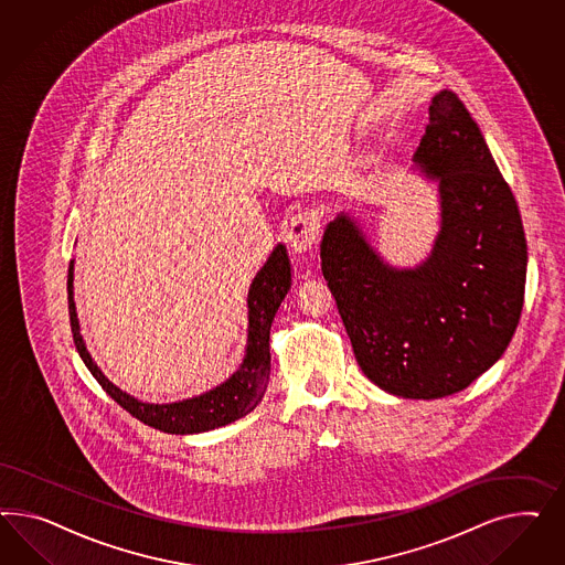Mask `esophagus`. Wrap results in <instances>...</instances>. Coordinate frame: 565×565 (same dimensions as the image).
Here are the masks:
<instances>
[{"label":"esophagus","instance_id":"34e87169","mask_svg":"<svg viewBox=\"0 0 565 565\" xmlns=\"http://www.w3.org/2000/svg\"><path fill=\"white\" fill-rule=\"evenodd\" d=\"M286 239H288L291 255L305 257L315 248V244L319 239V222L312 215H308V213L294 215L290 223H288Z\"/></svg>","mask_w":565,"mask_h":565}]
</instances>
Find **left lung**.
Masks as SVG:
<instances>
[{
	"mask_svg": "<svg viewBox=\"0 0 565 565\" xmlns=\"http://www.w3.org/2000/svg\"><path fill=\"white\" fill-rule=\"evenodd\" d=\"M414 163L439 192L428 257L394 267L340 213L321 269L362 373L387 394L437 399L466 390L512 342L529 250L512 190L456 93L433 97Z\"/></svg>",
	"mask_w": 565,
	"mask_h": 565,
	"instance_id": "left-lung-1",
	"label": "left lung"
}]
</instances>
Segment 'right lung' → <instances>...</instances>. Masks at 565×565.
Instances as JSON below:
<instances>
[{"instance_id":"add662e5","label":"right lung","mask_w":565,"mask_h":565,"mask_svg":"<svg viewBox=\"0 0 565 565\" xmlns=\"http://www.w3.org/2000/svg\"><path fill=\"white\" fill-rule=\"evenodd\" d=\"M291 267L288 250L284 244H277L267 263L255 275L248 290V340L244 348V359L238 371L222 385L209 390L205 394L194 395L189 399L171 402V404H149L140 402L135 395L121 392L107 376L103 375L97 362L86 350L81 323L74 305V260L68 267V310L70 327L74 345L86 364V369L99 381L103 390L111 399H116L121 408L130 412L140 423L159 428L171 435H192L205 433L213 428L225 427L248 412L255 411L263 399L269 371H271V354H269V333L274 323L275 312L290 291Z\"/></svg>"}]
</instances>
